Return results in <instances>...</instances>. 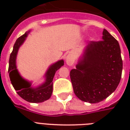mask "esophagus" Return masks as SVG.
Here are the masks:
<instances>
[{
	"mask_svg": "<svg viewBox=\"0 0 130 130\" xmlns=\"http://www.w3.org/2000/svg\"><path fill=\"white\" fill-rule=\"evenodd\" d=\"M75 61V58L73 57L72 55H67L66 57V63L68 65H72L74 63Z\"/></svg>",
	"mask_w": 130,
	"mask_h": 130,
	"instance_id": "esophagus-1",
	"label": "esophagus"
}]
</instances>
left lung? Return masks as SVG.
<instances>
[{"label": "left lung", "mask_w": 130, "mask_h": 130, "mask_svg": "<svg viewBox=\"0 0 130 130\" xmlns=\"http://www.w3.org/2000/svg\"><path fill=\"white\" fill-rule=\"evenodd\" d=\"M122 69L119 42L104 29L102 40L89 42L70 71L73 92L84 102L99 103L116 90Z\"/></svg>", "instance_id": "1"}]
</instances>
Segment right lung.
I'll list each match as a JSON object with an SVG mask.
<instances>
[{
    "label": "right lung",
    "mask_w": 130,
    "mask_h": 130,
    "mask_svg": "<svg viewBox=\"0 0 130 130\" xmlns=\"http://www.w3.org/2000/svg\"><path fill=\"white\" fill-rule=\"evenodd\" d=\"M29 32L30 30L26 31L15 42L9 58L8 71L13 88L22 99L29 103H42L51 98L53 93V78L56 71L64 65V61L61 59L50 65L44 75V82L37 86H34L31 82L24 79L17 69L16 60L19 48L24 43Z\"/></svg>",
    "instance_id": "1"
}]
</instances>
